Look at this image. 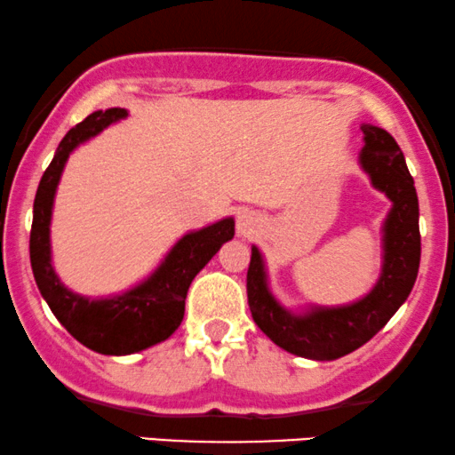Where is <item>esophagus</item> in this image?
Returning a JSON list of instances; mask_svg holds the SVG:
<instances>
[{"label":"esophagus","mask_w":455,"mask_h":455,"mask_svg":"<svg viewBox=\"0 0 455 455\" xmlns=\"http://www.w3.org/2000/svg\"><path fill=\"white\" fill-rule=\"evenodd\" d=\"M259 228H261V219L257 217L255 212H251V211L240 212L238 219H236L238 236H243V238H251Z\"/></svg>","instance_id":"obj_1"}]
</instances>
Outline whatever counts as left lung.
Segmentation results:
<instances>
[{
	"mask_svg": "<svg viewBox=\"0 0 455 455\" xmlns=\"http://www.w3.org/2000/svg\"><path fill=\"white\" fill-rule=\"evenodd\" d=\"M363 132L361 166L375 188L392 200L384 226L382 276L371 293L356 304L316 307L297 316L272 297L257 246H253L246 272V295L257 327L283 350L312 361H333L367 344L399 310L418 278L422 244L413 177L390 132L371 124H364Z\"/></svg>",
	"mask_w": 455,
	"mask_h": 455,
	"instance_id": "obj_1",
	"label": "left lung"
}]
</instances>
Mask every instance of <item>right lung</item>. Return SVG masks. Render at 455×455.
I'll return each mask as SVG.
<instances>
[{
	"instance_id": "right-lung-1",
	"label": "right lung",
	"mask_w": 455,
	"mask_h": 455,
	"mask_svg": "<svg viewBox=\"0 0 455 455\" xmlns=\"http://www.w3.org/2000/svg\"><path fill=\"white\" fill-rule=\"evenodd\" d=\"M124 116L126 109L120 108L94 111L65 134L39 181L29 238L33 276L54 316L80 344L100 355L116 356L132 355L171 338L183 321L185 297L194 276L223 243L234 238V219H223L188 234L143 284L111 299H88L60 284L50 263V215L60 172L77 145Z\"/></svg>"
}]
</instances>
